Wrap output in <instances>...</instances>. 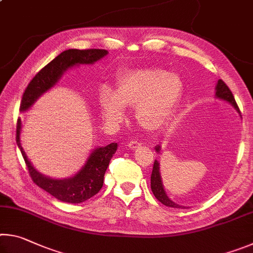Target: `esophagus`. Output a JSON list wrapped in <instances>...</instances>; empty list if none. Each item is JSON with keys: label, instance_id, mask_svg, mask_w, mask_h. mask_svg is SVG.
<instances>
[{"label": "esophagus", "instance_id": "obj_1", "mask_svg": "<svg viewBox=\"0 0 253 253\" xmlns=\"http://www.w3.org/2000/svg\"><path fill=\"white\" fill-rule=\"evenodd\" d=\"M140 144L138 140H136V139H134V140H130L129 143H128V147H129L130 149H135V148H137V147H139L140 146Z\"/></svg>", "mask_w": 253, "mask_h": 253}]
</instances>
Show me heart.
<instances>
[{"label": "heart", "mask_w": 253, "mask_h": 253, "mask_svg": "<svg viewBox=\"0 0 253 253\" xmlns=\"http://www.w3.org/2000/svg\"><path fill=\"white\" fill-rule=\"evenodd\" d=\"M183 93L181 77L162 68H138L118 76L116 89L99 91L102 117L110 124L121 123L125 106L136 107V118L148 130H160L172 119Z\"/></svg>", "instance_id": "heart-1"}]
</instances>
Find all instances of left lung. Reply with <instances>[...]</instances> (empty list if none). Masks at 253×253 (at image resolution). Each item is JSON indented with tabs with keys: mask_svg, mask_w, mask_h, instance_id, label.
<instances>
[{
	"mask_svg": "<svg viewBox=\"0 0 253 253\" xmlns=\"http://www.w3.org/2000/svg\"><path fill=\"white\" fill-rule=\"evenodd\" d=\"M215 90H216L215 96L217 98H220V99H223L225 101L230 102V104L232 105L234 108L240 113L239 107H238L237 102H235V99H234V96L232 95V92H231L230 88L224 84L223 80L220 79L219 81H217ZM155 149H156L157 153H160V149H161L160 145H157ZM151 188H152L153 194L155 195V198L158 201H160L161 203L166 205V207L176 208V209L184 208V207H182V205H178L175 202H173V201L169 198L168 194H166V192L164 190V186H163V183H162V177H161V173H160V163H158L157 161L154 162L153 172H152V175H151Z\"/></svg>",
	"mask_w": 253,
	"mask_h": 253,
	"instance_id": "8db88e82",
	"label": "left lung"
}]
</instances>
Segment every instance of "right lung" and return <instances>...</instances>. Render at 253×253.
<instances>
[{"instance_id": "right-lung-1", "label": "right lung", "mask_w": 253, "mask_h": 253, "mask_svg": "<svg viewBox=\"0 0 253 253\" xmlns=\"http://www.w3.org/2000/svg\"><path fill=\"white\" fill-rule=\"evenodd\" d=\"M108 51L104 49H69L63 51L52 61L42 68L30 81L23 92L20 110H28L42 93L48 91L58 83L67 69L78 65H92L102 57H105ZM21 126H22L21 121L18 119L16 144H18L21 154L24 158L25 164H27L30 176L38 186L54 196L55 199L66 203L84 202L100 191L102 184H104L106 169L108 168L111 157L114 156L117 149V143H111L107 146L96 148L89 155L83 169L75 174V176L63 179L51 178L38 172L33 168L31 162L28 160L20 142Z\"/></svg>"}]
</instances>
